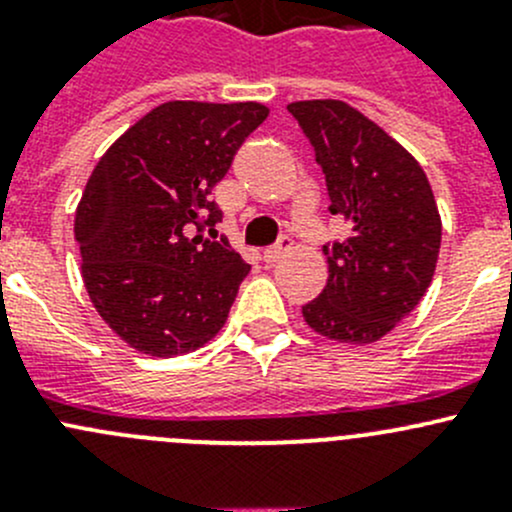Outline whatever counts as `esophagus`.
<instances>
[{"mask_svg":"<svg viewBox=\"0 0 512 512\" xmlns=\"http://www.w3.org/2000/svg\"><path fill=\"white\" fill-rule=\"evenodd\" d=\"M287 247H289V240L285 237V240L280 242V245H275V247H267L265 252H262V260L267 262V265H275V262H280V257L285 255L287 252Z\"/></svg>","mask_w":512,"mask_h":512,"instance_id":"esophagus-1","label":"esophagus"}]
</instances>
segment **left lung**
<instances>
[{
  "instance_id": "left-lung-1",
  "label": "left lung",
  "mask_w": 512,
  "mask_h": 512,
  "mask_svg": "<svg viewBox=\"0 0 512 512\" xmlns=\"http://www.w3.org/2000/svg\"><path fill=\"white\" fill-rule=\"evenodd\" d=\"M287 111L314 148L349 235L324 245L329 280L302 307L327 339L369 344L421 302L436 270L441 218L426 173L384 128L344 101H297Z\"/></svg>"
}]
</instances>
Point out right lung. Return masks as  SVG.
Here are the masks:
<instances>
[{
  "mask_svg": "<svg viewBox=\"0 0 512 512\" xmlns=\"http://www.w3.org/2000/svg\"><path fill=\"white\" fill-rule=\"evenodd\" d=\"M267 113L255 101H168L98 160L76 208L81 275L138 352H193L223 329L250 265L225 237H203L223 223L210 193Z\"/></svg>",
  "mask_w": 512,
  "mask_h": 512,
  "instance_id": "right-lung-1",
  "label": "right lung"
}]
</instances>
